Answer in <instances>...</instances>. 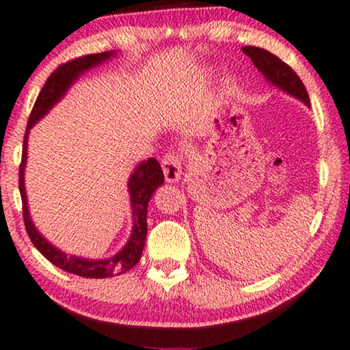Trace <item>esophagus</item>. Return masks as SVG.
Listing matches in <instances>:
<instances>
[{
  "label": "esophagus",
  "instance_id": "esophagus-1",
  "mask_svg": "<svg viewBox=\"0 0 350 350\" xmlns=\"http://www.w3.org/2000/svg\"><path fill=\"white\" fill-rule=\"evenodd\" d=\"M161 168H163L166 182H170V184H176V182H179L182 176V166H180L179 157L174 154L166 155L163 161H161Z\"/></svg>",
  "mask_w": 350,
  "mask_h": 350
}]
</instances>
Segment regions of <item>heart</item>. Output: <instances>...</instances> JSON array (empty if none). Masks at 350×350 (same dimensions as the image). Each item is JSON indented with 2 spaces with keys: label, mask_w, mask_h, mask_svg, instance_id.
I'll return each instance as SVG.
<instances>
[{
  "label": "heart",
  "mask_w": 350,
  "mask_h": 350,
  "mask_svg": "<svg viewBox=\"0 0 350 350\" xmlns=\"http://www.w3.org/2000/svg\"><path fill=\"white\" fill-rule=\"evenodd\" d=\"M225 88H226V90H228V92H233L234 90V79H226V81H225Z\"/></svg>",
  "instance_id": "obj_1"
}]
</instances>
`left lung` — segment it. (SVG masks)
<instances>
[{
  "label": "left lung",
  "instance_id": "left-lung-1",
  "mask_svg": "<svg viewBox=\"0 0 350 350\" xmlns=\"http://www.w3.org/2000/svg\"><path fill=\"white\" fill-rule=\"evenodd\" d=\"M243 52L245 55L250 57V60L255 65V68L262 72L265 81L268 83H271L273 87L279 88L280 92L287 93L288 96L295 98V100L301 101L303 105H306L309 107V95L304 88L303 82L299 81V77L297 76L292 68L274 55V53L265 51V49L260 47H243Z\"/></svg>",
  "mask_w": 350,
  "mask_h": 350
}]
</instances>
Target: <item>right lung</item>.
I'll use <instances>...</instances> for the list:
<instances>
[{"label": "right lung", "instance_id": "1", "mask_svg": "<svg viewBox=\"0 0 350 350\" xmlns=\"http://www.w3.org/2000/svg\"><path fill=\"white\" fill-rule=\"evenodd\" d=\"M117 55H119L117 51H109L76 58V60L68 62L60 68H57V71L47 79L41 93L38 95L36 103H34L31 116H29L28 119L25 139H23L21 174H18V189H21L23 203V220H25L27 233L29 236V239H31V243L34 244V247H36L49 262L63 269V271L90 279H103L124 274L139 262L147 236V206H149V201L152 198V195H154V191L159 189L160 185H163L165 182L161 166L155 159L142 160L141 163H137L135 166L133 173L128 177L126 185L128 195H130L133 226L130 238L126 239L124 247L107 258L77 257V255H70L63 252L62 249L55 247L47 238H44L41 231H39L36 228V225H34L31 214H29L28 196L25 189L28 135L29 130H31L42 117H46L58 101H62V98L66 95L68 90L72 87V83H75L83 72L112 60V58H116Z\"/></svg>", "mask_w": 350, "mask_h": 350}]
</instances>
